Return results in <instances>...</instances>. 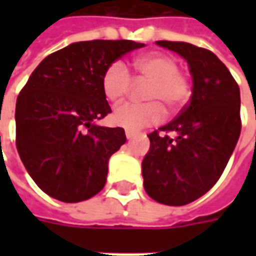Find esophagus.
Returning a JSON list of instances; mask_svg holds the SVG:
<instances>
[{"label":"esophagus","mask_w":256,"mask_h":256,"mask_svg":"<svg viewBox=\"0 0 256 256\" xmlns=\"http://www.w3.org/2000/svg\"><path fill=\"white\" fill-rule=\"evenodd\" d=\"M125 135H126L128 140H132L134 136L136 135V132H135V131H131V130H125Z\"/></svg>","instance_id":"34e87169"}]
</instances>
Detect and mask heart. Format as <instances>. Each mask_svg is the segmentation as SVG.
Instances as JSON below:
<instances>
[{
  "mask_svg": "<svg viewBox=\"0 0 256 256\" xmlns=\"http://www.w3.org/2000/svg\"><path fill=\"white\" fill-rule=\"evenodd\" d=\"M135 72L150 80L145 91L148 102H126L120 105L112 114L114 124L131 131L160 122L164 118V106L176 111L188 102L192 92L191 80L180 70L178 61L162 52H150L135 58ZM131 88V75L121 62L111 64L102 75V92L112 104L125 98Z\"/></svg>",
  "mask_w": 256,
  "mask_h": 256,
  "instance_id": "b5f03b06",
  "label": "heart"
}]
</instances>
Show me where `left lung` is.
<instances>
[{
    "instance_id": "1",
    "label": "left lung",
    "mask_w": 256,
    "mask_h": 256,
    "mask_svg": "<svg viewBox=\"0 0 256 256\" xmlns=\"http://www.w3.org/2000/svg\"><path fill=\"white\" fill-rule=\"evenodd\" d=\"M156 44L186 60L194 85L180 115L148 135L144 188L160 204L181 206L210 191L225 170L241 134V95L228 68L210 50L188 42Z\"/></svg>"
}]
</instances>
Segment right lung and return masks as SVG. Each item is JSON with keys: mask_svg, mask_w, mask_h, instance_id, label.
<instances>
[{"mask_svg": "<svg viewBox=\"0 0 256 256\" xmlns=\"http://www.w3.org/2000/svg\"><path fill=\"white\" fill-rule=\"evenodd\" d=\"M144 44L81 41L41 61L16 98V150L25 170L50 196L90 200L106 182L108 161L125 144L124 128L95 125L111 112L102 92L110 65Z\"/></svg>", "mask_w": 256, "mask_h": 256, "instance_id": "obj_1", "label": "right lung"}]
</instances>
